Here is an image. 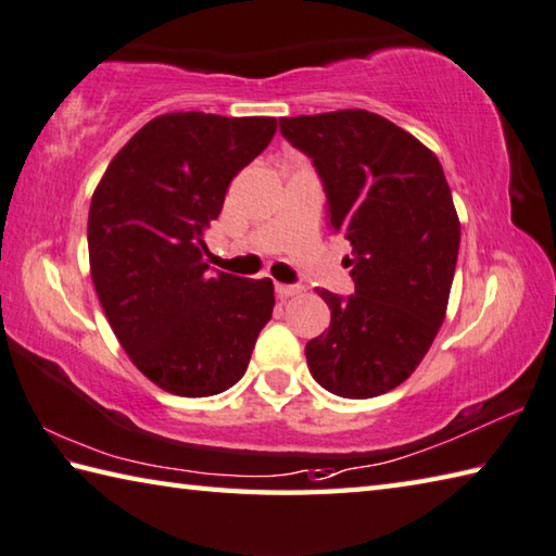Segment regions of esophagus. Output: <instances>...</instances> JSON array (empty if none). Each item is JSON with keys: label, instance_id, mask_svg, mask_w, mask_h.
Instances as JSON below:
<instances>
[{"label": "esophagus", "instance_id": "esophagus-1", "mask_svg": "<svg viewBox=\"0 0 556 556\" xmlns=\"http://www.w3.org/2000/svg\"><path fill=\"white\" fill-rule=\"evenodd\" d=\"M276 292L280 298H295L302 292V286H286V282H276Z\"/></svg>", "mask_w": 556, "mask_h": 556}]
</instances>
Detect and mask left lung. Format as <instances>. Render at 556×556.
Here are the masks:
<instances>
[{"mask_svg":"<svg viewBox=\"0 0 556 556\" xmlns=\"http://www.w3.org/2000/svg\"><path fill=\"white\" fill-rule=\"evenodd\" d=\"M327 188L329 229L351 242L355 292L319 290L329 331L305 349L314 380L345 400L400 387L431 349L453 288L459 217L438 156L363 109L280 118Z\"/></svg>","mask_w":556,"mask_h":556,"instance_id":"8db88e82","label":"left lung"}]
</instances>
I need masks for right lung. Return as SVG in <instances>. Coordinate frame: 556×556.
Returning <instances> with one entry per match:
<instances>
[{
	"label": "right lung",
	"instance_id": "1",
	"mask_svg": "<svg viewBox=\"0 0 556 556\" xmlns=\"http://www.w3.org/2000/svg\"><path fill=\"white\" fill-rule=\"evenodd\" d=\"M276 130L268 115H156L113 156L91 195L93 288L123 351L164 392L229 390L274 314L270 278L207 274L205 229L229 181Z\"/></svg>",
	"mask_w": 556,
	"mask_h": 556
}]
</instances>
